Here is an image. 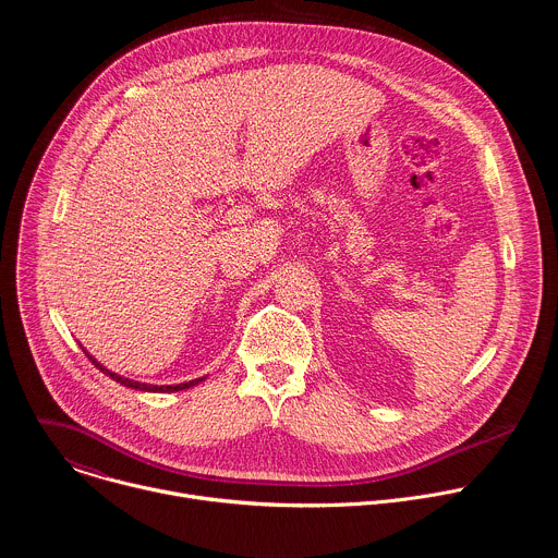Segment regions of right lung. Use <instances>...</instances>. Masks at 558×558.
Listing matches in <instances>:
<instances>
[{"label":"right lung","mask_w":558,"mask_h":558,"mask_svg":"<svg viewBox=\"0 0 558 558\" xmlns=\"http://www.w3.org/2000/svg\"><path fill=\"white\" fill-rule=\"evenodd\" d=\"M88 355V353H86ZM88 360L97 366V368H101V373H106V375H110L112 379H117L119 384H123V386H128V388H138V390H149V392H174V390H183V388H190V386H196L198 381H203L205 377H201V379H192V381H185V384H172V386H154V384H141V381H134V379H128V377H121V375H117V373H112V371H108L106 366H101L93 355H88Z\"/></svg>","instance_id":"obj_1"}]
</instances>
